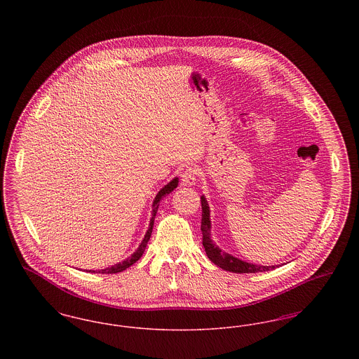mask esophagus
Masks as SVG:
<instances>
[{
  "label": "esophagus",
  "mask_w": 359,
  "mask_h": 359,
  "mask_svg": "<svg viewBox=\"0 0 359 359\" xmlns=\"http://www.w3.org/2000/svg\"><path fill=\"white\" fill-rule=\"evenodd\" d=\"M198 170L195 167H188L186 171L182 173V182L184 186H194L196 183Z\"/></svg>",
  "instance_id": "34e87169"
}]
</instances>
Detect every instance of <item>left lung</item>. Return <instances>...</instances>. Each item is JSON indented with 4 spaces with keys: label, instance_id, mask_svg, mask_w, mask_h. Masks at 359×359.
Here are the masks:
<instances>
[{
    "label": "left lung",
    "instance_id": "left-lung-1",
    "mask_svg": "<svg viewBox=\"0 0 359 359\" xmlns=\"http://www.w3.org/2000/svg\"><path fill=\"white\" fill-rule=\"evenodd\" d=\"M202 202V234H203V246H205V255L214 262L217 266L222 268L227 272L233 273H258V272H268L272 271L276 266H264L249 264L246 261H242L237 257H233L226 252L221 250L215 242L211 239V221H210V207L205 201V195L201 196Z\"/></svg>",
    "mask_w": 359,
    "mask_h": 359
}]
</instances>
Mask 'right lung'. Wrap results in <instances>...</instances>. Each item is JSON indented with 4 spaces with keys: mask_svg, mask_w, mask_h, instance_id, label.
Here are the masks:
<instances>
[{
    "mask_svg": "<svg viewBox=\"0 0 359 359\" xmlns=\"http://www.w3.org/2000/svg\"><path fill=\"white\" fill-rule=\"evenodd\" d=\"M177 184H179V179L177 177H175V179H172L171 182L167 184V186H164V187L161 188L160 191H158V194L156 195V198H154V210H152V218H151V223H149V227H148V230H147V233H145V237L144 239L141 241V243H140V246H138V249H137L136 252L132 255L130 257H128L125 261H122V262H118V264H116V265H113V266H110V268H106V269H101V271H88V272H91V273H118V272H122V271H125V269H128L129 266H132L136 261H138L141 256H142V253L145 252V248H147V243H148V241L151 238V234H152V230H154V217H156V212H157V208H158V205H160V201L165 196V195H168V194H171L172 191L175 189V188L177 187Z\"/></svg>",
    "mask_w": 359,
    "mask_h": 359,
    "instance_id": "right-lung-1",
    "label": "right lung"
}]
</instances>
